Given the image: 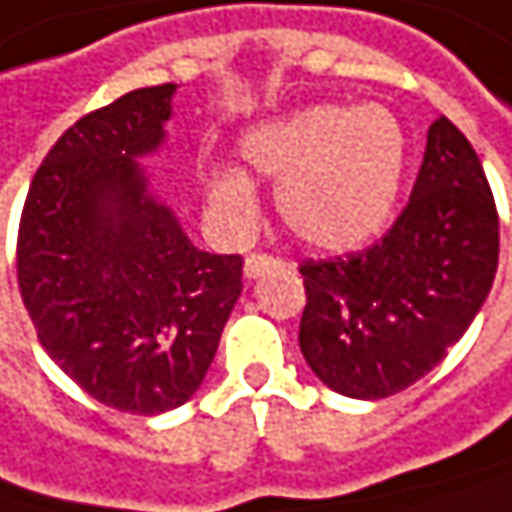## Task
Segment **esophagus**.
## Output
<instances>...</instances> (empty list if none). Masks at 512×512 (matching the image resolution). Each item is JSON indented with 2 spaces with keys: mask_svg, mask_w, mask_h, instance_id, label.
<instances>
[{
  "mask_svg": "<svg viewBox=\"0 0 512 512\" xmlns=\"http://www.w3.org/2000/svg\"><path fill=\"white\" fill-rule=\"evenodd\" d=\"M272 266H278V257L255 252V255L246 257V266H243V272H246V278H257L260 272H266V269H272Z\"/></svg>",
  "mask_w": 512,
  "mask_h": 512,
  "instance_id": "esophagus-1",
  "label": "esophagus"
}]
</instances>
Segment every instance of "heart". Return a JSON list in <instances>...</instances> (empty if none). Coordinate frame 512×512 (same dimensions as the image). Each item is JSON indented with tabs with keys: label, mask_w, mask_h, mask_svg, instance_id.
Here are the masks:
<instances>
[{
	"label": "heart",
	"mask_w": 512,
	"mask_h": 512,
	"mask_svg": "<svg viewBox=\"0 0 512 512\" xmlns=\"http://www.w3.org/2000/svg\"><path fill=\"white\" fill-rule=\"evenodd\" d=\"M240 155L252 172L278 184V213L302 243L346 252L390 222L407 137L384 105H313L249 131ZM205 193L222 225L246 231L255 222V187L243 172L213 169Z\"/></svg>",
	"instance_id": "b5f03b06"
}]
</instances>
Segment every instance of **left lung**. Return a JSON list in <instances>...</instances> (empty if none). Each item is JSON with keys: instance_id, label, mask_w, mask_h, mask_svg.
I'll list each match as a JSON object with an SVG mask.
<instances>
[{"instance_id": "1", "label": "left lung", "mask_w": 512, "mask_h": 512, "mask_svg": "<svg viewBox=\"0 0 512 512\" xmlns=\"http://www.w3.org/2000/svg\"><path fill=\"white\" fill-rule=\"evenodd\" d=\"M498 269V210L466 134L440 117L407 208L363 252L302 260L299 346L322 384L387 398L466 334Z\"/></svg>"}]
</instances>
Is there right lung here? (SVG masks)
Instances as JSON below:
<instances>
[{"label": "right lung", "mask_w": 512, "mask_h": 512, "mask_svg": "<svg viewBox=\"0 0 512 512\" xmlns=\"http://www.w3.org/2000/svg\"><path fill=\"white\" fill-rule=\"evenodd\" d=\"M175 84L70 125L31 178L17 284L46 354L102 404L152 416L199 390L243 290V257L196 249L134 158L161 146Z\"/></svg>", "instance_id": "right-lung-1"}]
</instances>
